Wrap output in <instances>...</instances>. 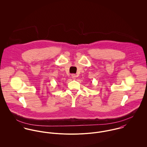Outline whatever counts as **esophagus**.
<instances>
[{
    "label": "esophagus",
    "instance_id": "1",
    "mask_svg": "<svg viewBox=\"0 0 147 147\" xmlns=\"http://www.w3.org/2000/svg\"><path fill=\"white\" fill-rule=\"evenodd\" d=\"M71 77H72V79L75 80V79H76V75H75V74H72Z\"/></svg>",
    "mask_w": 147,
    "mask_h": 147
}]
</instances>
